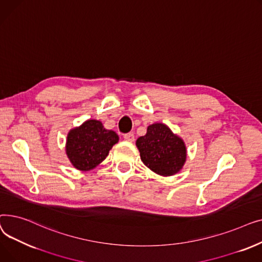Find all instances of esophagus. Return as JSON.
<instances>
[{
	"instance_id": "esophagus-1",
	"label": "esophagus",
	"mask_w": 262,
	"mask_h": 262,
	"mask_svg": "<svg viewBox=\"0 0 262 262\" xmlns=\"http://www.w3.org/2000/svg\"><path fill=\"white\" fill-rule=\"evenodd\" d=\"M124 139H125L126 141H129V142H134V140H135V136H134V134L128 133V134H125V135H124Z\"/></svg>"
}]
</instances>
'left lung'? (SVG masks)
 Listing matches in <instances>:
<instances>
[{"label":"left lung","mask_w":262,"mask_h":262,"mask_svg":"<svg viewBox=\"0 0 262 262\" xmlns=\"http://www.w3.org/2000/svg\"><path fill=\"white\" fill-rule=\"evenodd\" d=\"M136 145L141 160L153 172L161 176H172L180 172L187 158L185 142L162 123L147 127L146 134L139 137Z\"/></svg>","instance_id":"1"}]
</instances>
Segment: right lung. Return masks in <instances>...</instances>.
I'll return each instance as SVG.
<instances>
[{
  "mask_svg": "<svg viewBox=\"0 0 262 262\" xmlns=\"http://www.w3.org/2000/svg\"><path fill=\"white\" fill-rule=\"evenodd\" d=\"M118 141L116 132L104 128L101 121L88 120L69 132L66 153L74 168L89 171L99 166Z\"/></svg>",
  "mask_w": 262,
  "mask_h": 262,
  "instance_id": "obj_1",
  "label": "right lung"
}]
</instances>
